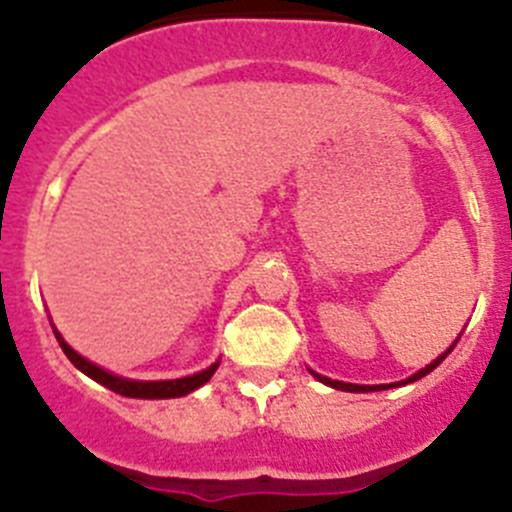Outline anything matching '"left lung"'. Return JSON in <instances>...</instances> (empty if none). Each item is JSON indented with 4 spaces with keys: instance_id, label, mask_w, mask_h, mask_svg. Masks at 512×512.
Returning <instances> with one entry per match:
<instances>
[{
    "instance_id": "obj_1",
    "label": "left lung",
    "mask_w": 512,
    "mask_h": 512,
    "mask_svg": "<svg viewBox=\"0 0 512 512\" xmlns=\"http://www.w3.org/2000/svg\"><path fill=\"white\" fill-rule=\"evenodd\" d=\"M454 346H456V343H454ZM454 346H451L449 351H446V354H441V356H438V359L433 361V364H428V366H425V369H420L418 374H413V377H410V379H405V382H400V384L415 382V379L425 377V374H431L433 369H436V366L441 364V361L446 359V356H449L451 351H454ZM312 374H315V372H312ZM315 377H318L320 382H323V384H328V387H336V390H343V392H379V390H387V387H395V384H374V387H369V384H346V382H336V379L320 377V374H315Z\"/></svg>"
}]
</instances>
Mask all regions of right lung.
Returning a JSON list of instances; mask_svg holds the SVG:
<instances>
[{"mask_svg": "<svg viewBox=\"0 0 512 512\" xmlns=\"http://www.w3.org/2000/svg\"><path fill=\"white\" fill-rule=\"evenodd\" d=\"M53 333H56V330H53ZM56 338H58V343H61L63 354L69 356V361L76 366V369H79V372H84L87 377H92L94 382L104 384L107 390L117 392V395L140 397V400H169V397L189 395V392H194L205 382H210V377L215 374L217 366H220V361H217V364L207 366L205 372L192 374V377H184V379H169V382H133V379H122V377H115V374H110V372H104V369H99L97 364H92V361H87L84 356L76 354L74 348L63 341L58 333H56Z\"/></svg>", "mask_w": 512, "mask_h": 512, "instance_id": "right-lung-1", "label": "right lung"}]
</instances>
